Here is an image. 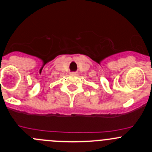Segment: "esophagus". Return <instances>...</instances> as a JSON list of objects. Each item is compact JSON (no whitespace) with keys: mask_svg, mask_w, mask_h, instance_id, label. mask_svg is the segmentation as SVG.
I'll use <instances>...</instances> for the list:
<instances>
[{"mask_svg":"<svg viewBox=\"0 0 152 152\" xmlns=\"http://www.w3.org/2000/svg\"><path fill=\"white\" fill-rule=\"evenodd\" d=\"M70 75H72V76H77L78 73H76V72H71Z\"/></svg>","mask_w":152,"mask_h":152,"instance_id":"34e87169","label":"esophagus"}]
</instances>
